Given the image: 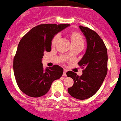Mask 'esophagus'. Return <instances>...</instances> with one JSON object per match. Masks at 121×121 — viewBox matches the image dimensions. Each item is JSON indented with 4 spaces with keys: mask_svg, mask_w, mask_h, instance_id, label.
Here are the masks:
<instances>
[{
    "mask_svg": "<svg viewBox=\"0 0 121 121\" xmlns=\"http://www.w3.org/2000/svg\"><path fill=\"white\" fill-rule=\"evenodd\" d=\"M66 72H67V69H64V71H63V76H66Z\"/></svg>",
    "mask_w": 121,
    "mask_h": 121,
    "instance_id": "34e87169",
    "label": "esophagus"
}]
</instances>
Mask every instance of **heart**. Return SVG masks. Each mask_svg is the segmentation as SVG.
Listing matches in <instances>:
<instances>
[{"label":"heart","mask_w":121,"mask_h":121,"mask_svg":"<svg viewBox=\"0 0 121 121\" xmlns=\"http://www.w3.org/2000/svg\"><path fill=\"white\" fill-rule=\"evenodd\" d=\"M60 38V34H57L55 35L53 38L52 39V45H54L56 43V42ZM71 41L72 43H82L84 44V37L81 34L78 32H73L71 35Z\"/></svg>","instance_id":"heart-1"}]
</instances>
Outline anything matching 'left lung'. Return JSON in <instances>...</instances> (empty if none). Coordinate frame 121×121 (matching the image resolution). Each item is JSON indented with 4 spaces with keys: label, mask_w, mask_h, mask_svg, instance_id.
I'll return each mask as SVG.
<instances>
[{
    "label": "left lung",
    "mask_w": 121,
    "mask_h": 121,
    "mask_svg": "<svg viewBox=\"0 0 121 121\" xmlns=\"http://www.w3.org/2000/svg\"><path fill=\"white\" fill-rule=\"evenodd\" d=\"M79 28L87 42L86 53L78 63L83 69L82 75L67 72V76L74 81L68 92L74 98L86 100L95 95L103 84L108 72V53L104 42L97 32L82 26Z\"/></svg>",
    "instance_id": "8db88e82"
}]
</instances>
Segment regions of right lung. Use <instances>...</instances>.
<instances>
[{"instance_id": "1", "label": "right lung", "mask_w": 121, "mask_h": 121, "mask_svg": "<svg viewBox=\"0 0 121 121\" xmlns=\"http://www.w3.org/2000/svg\"><path fill=\"white\" fill-rule=\"evenodd\" d=\"M69 24H42L22 37L13 58L14 75L20 90L31 97L45 95L52 83L62 76L63 69L54 65L43 69V53L50 52L52 40Z\"/></svg>"}]
</instances>
